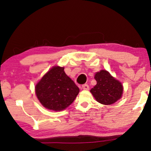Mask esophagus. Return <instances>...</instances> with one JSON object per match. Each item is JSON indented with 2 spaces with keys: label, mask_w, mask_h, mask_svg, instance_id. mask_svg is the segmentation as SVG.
<instances>
[{
  "label": "esophagus",
  "mask_w": 151,
  "mask_h": 151,
  "mask_svg": "<svg viewBox=\"0 0 151 151\" xmlns=\"http://www.w3.org/2000/svg\"><path fill=\"white\" fill-rule=\"evenodd\" d=\"M81 89H83V90H89V85H87V84H84V85H82Z\"/></svg>",
  "instance_id": "34e87169"
}]
</instances>
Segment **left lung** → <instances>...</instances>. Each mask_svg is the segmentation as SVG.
Returning a JSON list of instances; mask_svg holds the SVG:
<instances>
[{"instance_id": "left-lung-1", "label": "left lung", "mask_w": 151, "mask_h": 151, "mask_svg": "<svg viewBox=\"0 0 151 151\" xmlns=\"http://www.w3.org/2000/svg\"><path fill=\"white\" fill-rule=\"evenodd\" d=\"M97 84L90 90L96 101L102 104H114L121 98L123 87L121 82L106 70H102L94 76Z\"/></svg>"}]
</instances>
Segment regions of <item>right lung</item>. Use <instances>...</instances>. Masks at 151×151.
I'll use <instances>...</instances> for the list:
<instances>
[{
  "label": "right lung",
  "instance_id": "right-lung-1",
  "mask_svg": "<svg viewBox=\"0 0 151 151\" xmlns=\"http://www.w3.org/2000/svg\"><path fill=\"white\" fill-rule=\"evenodd\" d=\"M64 70V67H53L36 85L37 98L49 110H64L74 102L79 93L78 87Z\"/></svg>",
  "mask_w": 151,
  "mask_h": 151
}]
</instances>
